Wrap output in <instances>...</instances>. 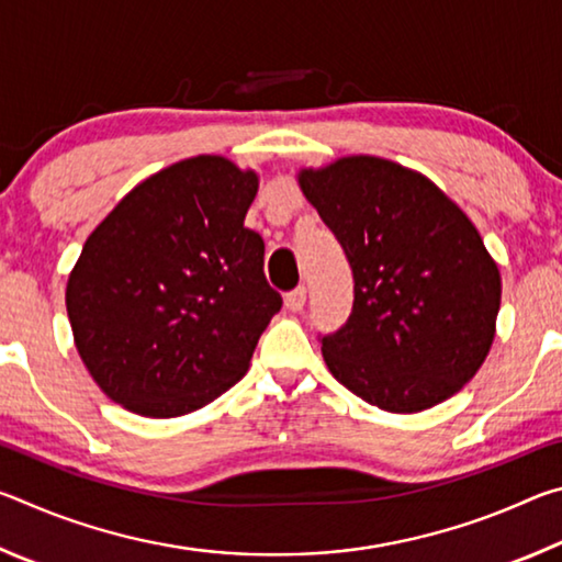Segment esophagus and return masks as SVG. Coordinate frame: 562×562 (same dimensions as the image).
Listing matches in <instances>:
<instances>
[{
    "instance_id": "1",
    "label": "esophagus",
    "mask_w": 562,
    "mask_h": 562,
    "mask_svg": "<svg viewBox=\"0 0 562 562\" xmlns=\"http://www.w3.org/2000/svg\"><path fill=\"white\" fill-rule=\"evenodd\" d=\"M304 302H307V288H302V284L284 294V307H288L290 312H300L304 307Z\"/></svg>"
}]
</instances>
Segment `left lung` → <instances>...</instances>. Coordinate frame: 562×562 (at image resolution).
I'll return each instance as SVG.
<instances>
[{
    "mask_svg": "<svg viewBox=\"0 0 562 562\" xmlns=\"http://www.w3.org/2000/svg\"><path fill=\"white\" fill-rule=\"evenodd\" d=\"M355 274L347 325L322 337L331 376L367 404L416 414L461 392L496 337L501 272L429 178L376 156L300 170Z\"/></svg>",
    "mask_w": 562,
    "mask_h": 562,
    "instance_id": "left-lung-1",
    "label": "left lung"
}]
</instances>
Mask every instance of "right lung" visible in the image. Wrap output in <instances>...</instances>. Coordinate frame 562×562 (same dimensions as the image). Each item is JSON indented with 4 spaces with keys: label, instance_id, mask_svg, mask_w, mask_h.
<instances>
[{
    "label": "right lung",
    "instance_id": "add662e5",
    "mask_svg": "<svg viewBox=\"0 0 562 562\" xmlns=\"http://www.w3.org/2000/svg\"><path fill=\"white\" fill-rule=\"evenodd\" d=\"M258 173L195 156L138 183L83 243L66 312L93 382L128 412L170 418L227 392L282 307L265 243L245 227Z\"/></svg>",
    "mask_w": 562,
    "mask_h": 562
}]
</instances>
